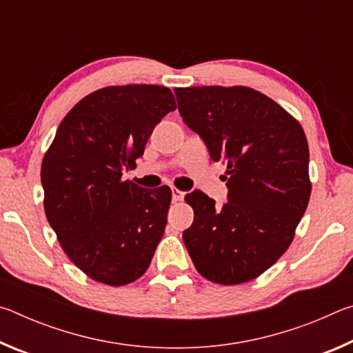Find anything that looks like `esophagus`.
Segmentation results:
<instances>
[{"mask_svg":"<svg viewBox=\"0 0 353 353\" xmlns=\"http://www.w3.org/2000/svg\"><path fill=\"white\" fill-rule=\"evenodd\" d=\"M171 191H172V201H174V202L183 201V198H185V193H183V191L177 190V188H172Z\"/></svg>","mask_w":353,"mask_h":353,"instance_id":"obj_1","label":"esophagus"}]
</instances>
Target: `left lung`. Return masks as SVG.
<instances>
[{"label":"left lung","mask_w":353,"mask_h":353,"mask_svg":"<svg viewBox=\"0 0 353 353\" xmlns=\"http://www.w3.org/2000/svg\"><path fill=\"white\" fill-rule=\"evenodd\" d=\"M187 126L205 141L214 162L227 165L229 202L221 208L196 190L185 196L194 221L183 243L202 277L240 285L261 276L294 240L312 181L301 123L250 87L174 90Z\"/></svg>","instance_id":"1"}]
</instances>
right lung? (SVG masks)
<instances>
[{
    "label": "right lung",
    "instance_id": "1",
    "mask_svg": "<svg viewBox=\"0 0 353 353\" xmlns=\"http://www.w3.org/2000/svg\"><path fill=\"white\" fill-rule=\"evenodd\" d=\"M176 110L168 87L112 85L87 94L59 124L41 160L45 214L63 252L94 282L123 286L151 265L171 188L123 181L155 124Z\"/></svg>",
    "mask_w": 353,
    "mask_h": 353
}]
</instances>
